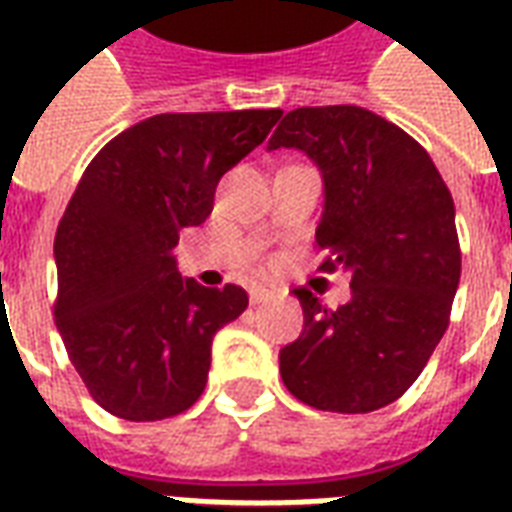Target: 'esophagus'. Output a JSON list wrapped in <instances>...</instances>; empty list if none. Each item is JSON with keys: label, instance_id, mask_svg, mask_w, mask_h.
I'll return each instance as SVG.
<instances>
[{"label": "esophagus", "instance_id": "esophagus-1", "mask_svg": "<svg viewBox=\"0 0 512 512\" xmlns=\"http://www.w3.org/2000/svg\"><path fill=\"white\" fill-rule=\"evenodd\" d=\"M249 299H252V304H266V301L274 299V293H271L268 288H252Z\"/></svg>", "mask_w": 512, "mask_h": 512}]
</instances>
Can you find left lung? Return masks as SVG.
<instances>
[{"instance_id": "left-lung-1", "label": "left lung", "mask_w": 512, "mask_h": 512, "mask_svg": "<svg viewBox=\"0 0 512 512\" xmlns=\"http://www.w3.org/2000/svg\"><path fill=\"white\" fill-rule=\"evenodd\" d=\"M293 147L318 167L321 268L351 274V299L326 310L296 288L304 329L279 351L293 397L367 414L406 392L447 332L461 279L455 205L422 147L362 106H304L282 117L268 150Z\"/></svg>"}]
</instances>
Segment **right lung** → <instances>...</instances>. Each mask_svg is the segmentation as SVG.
I'll list each match as a JSON object with an SVG mask.
<instances>
[{
  "label": "right lung",
  "instance_id": "add662e5",
  "mask_svg": "<svg viewBox=\"0 0 512 512\" xmlns=\"http://www.w3.org/2000/svg\"><path fill=\"white\" fill-rule=\"evenodd\" d=\"M279 109L156 115L90 161L65 208L54 263L62 343L95 403L128 422L197 403L213 334L246 310L238 285L180 277V230L213 211L216 183L274 128Z\"/></svg>",
  "mask_w": 512,
  "mask_h": 512
}]
</instances>
